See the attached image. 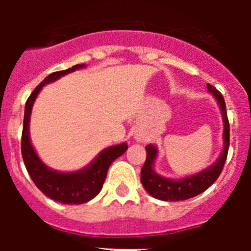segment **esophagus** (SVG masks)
Listing matches in <instances>:
<instances>
[{
    "instance_id": "obj_1",
    "label": "esophagus",
    "mask_w": 251,
    "mask_h": 251,
    "mask_svg": "<svg viewBox=\"0 0 251 251\" xmlns=\"http://www.w3.org/2000/svg\"><path fill=\"white\" fill-rule=\"evenodd\" d=\"M136 139H137V142H146V141H147V139L142 138V137H136Z\"/></svg>"
}]
</instances>
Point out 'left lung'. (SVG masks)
Wrapping results in <instances>:
<instances>
[{"mask_svg": "<svg viewBox=\"0 0 251 251\" xmlns=\"http://www.w3.org/2000/svg\"><path fill=\"white\" fill-rule=\"evenodd\" d=\"M207 92L211 93L215 100L217 101V105L221 110V117H223L224 147L220 156L211 166H208L197 174L190 175L182 178H167L157 174L154 170V162L158 156V148L154 145H148L146 147L147 158L141 171V182L146 188V191L154 199L162 201L187 200L206 191L216 181L217 177L220 176L224 165H225L226 157H227V151H229L230 126L227 121V114H226V104L221 93L217 92L210 84H207Z\"/></svg>", "mask_w": 251, "mask_h": 251, "instance_id": "obj_1", "label": "left lung"}]
</instances>
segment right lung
I'll return each instance as SVG.
<instances>
[{"instance_id": "1", "label": "right lung", "mask_w": 251, "mask_h": 251, "mask_svg": "<svg viewBox=\"0 0 251 251\" xmlns=\"http://www.w3.org/2000/svg\"><path fill=\"white\" fill-rule=\"evenodd\" d=\"M85 64H77L73 68L52 73L46 76L35 88L30 98L26 101L25 115H24L21 152L26 170L37 188L45 196L50 197L57 202L68 203V205H80V203H85L94 199L103 187L109 166L112 165L114 159L121 157L128 148L126 142L121 145L104 148L89 165L83 167L81 170L73 171V172H60V171L52 170V168L48 167L37 156L30 139L31 112H32V106H34L37 95L45 85L54 83L64 75L70 74V73L85 68Z\"/></svg>"}]
</instances>
